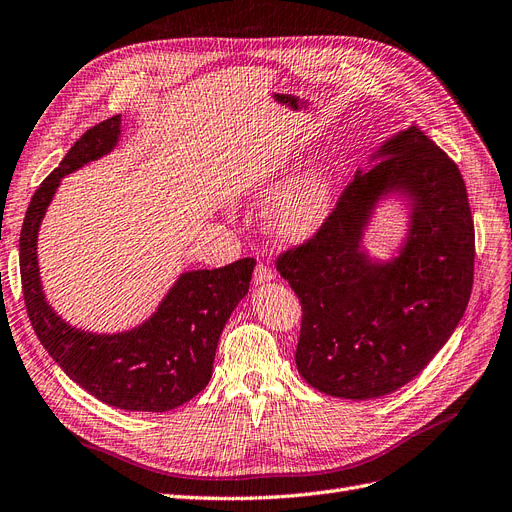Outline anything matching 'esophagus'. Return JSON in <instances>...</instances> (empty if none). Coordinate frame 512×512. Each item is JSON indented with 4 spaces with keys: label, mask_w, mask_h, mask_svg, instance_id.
Returning <instances> with one entry per match:
<instances>
[{
    "label": "esophagus",
    "mask_w": 512,
    "mask_h": 512,
    "mask_svg": "<svg viewBox=\"0 0 512 512\" xmlns=\"http://www.w3.org/2000/svg\"><path fill=\"white\" fill-rule=\"evenodd\" d=\"M273 271L267 267V264H256L254 269V286H262V284H269L273 279Z\"/></svg>",
    "instance_id": "obj_1"
}]
</instances>
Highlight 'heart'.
I'll use <instances>...</instances> for the list:
<instances>
[{"instance_id": "b5f03b06", "label": "heart", "mask_w": 512, "mask_h": 512, "mask_svg": "<svg viewBox=\"0 0 512 512\" xmlns=\"http://www.w3.org/2000/svg\"><path fill=\"white\" fill-rule=\"evenodd\" d=\"M334 205V171L315 161L298 171L262 211V226L279 243H303L330 218Z\"/></svg>"}]
</instances>
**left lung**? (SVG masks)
<instances>
[{"label":"left lung","mask_w":512,"mask_h":512,"mask_svg":"<svg viewBox=\"0 0 512 512\" xmlns=\"http://www.w3.org/2000/svg\"><path fill=\"white\" fill-rule=\"evenodd\" d=\"M408 209L387 259L363 239L376 209ZM301 298V377L328 396L370 400L415 379L468 307L474 224L462 173L417 127L400 131L358 169L317 235L277 260Z\"/></svg>","instance_id":"obj_1"}]
</instances>
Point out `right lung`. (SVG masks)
<instances>
[{"mask_svg": "<svg viewBox=\"0 0 512 512\" xmlns=\"http://www.w3.org/2000/svg\"><path fill=\"white\" fill-rule=\"evenodd\" d=\"M122 118L88 129L65 154L27 207L19 256L31 326L63 373L97 400L125 411L165 413L195 398L211 379L220 334L250 290L256 262L184 271L142 324L122 332L76 328L50 307L38 260V235L61 180L108 156L120 142Z\"/></svg>", "mask_w": 512, "mask_h": 512, "instance_id": "add662e5", "label": "right lung"}]
</instances>
